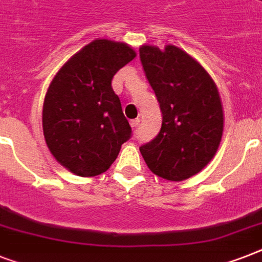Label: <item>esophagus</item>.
Wrapping results in <instances>:
<instances>
[{
    "label": "esophagus",
    "mask_w": 262,
    "mask_h": 262,
    "mask_svg": "<svg viewBox=\"0 0 262 262\" xmlns=\"http://www.w3.org/2000/svg\"><path fill=\"white\" fill-rule=\"evenodd\" d=\"M139 123H140V119H133V121H130V126L133 127V129H136V127L139 126Z\"/></svg>",
    "instance_id": "esophagus-1"
}]
</instances>
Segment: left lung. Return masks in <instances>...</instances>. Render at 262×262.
I'll return each instance as SVG.
<instances>
[{
	"label": "left lung",
	"mask_w": 262,
	"mask_h": 262,
	"mask_svg": "<svg viewBox=\"0 0 262 262\" xmlns=\"http://www.w3.org/2000/svg\"><path fill=\"white\" fill-rule=\"evenodd\" d=\"M140 59L155 92L162 127L140 147L148 168L168 181L200 172L215 156L223 135V107L216 84L178 47H140Z\"/></svg>",
	"instance_id": "left-lung-1"
}]
</instances>
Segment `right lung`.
<instances>
[{"instance_id": "right-lung-1", "label": "right lung", "mask_w": 262, "mask_h": 262, "mask_svg": "<svg viewBox=\"0 0 262 262\" xmlns=\"http://www.w3.org/2000/svg\"><path fill=\"white\" fill-rule=\"evenodd\" d=\"M136 57L126 43L96 39L58 71L43 103V135L69 171L95 177L114 163L132 127L111 81Z\"/></svg>"}]
</instances>
